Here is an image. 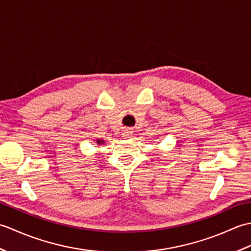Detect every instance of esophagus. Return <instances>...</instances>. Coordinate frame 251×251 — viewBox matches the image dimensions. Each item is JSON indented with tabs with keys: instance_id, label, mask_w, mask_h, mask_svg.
I'll return each instance as SVG.
<instances>
[{
	"instance_id": "obj_1",
	"label": "esophagus",
	"mask_w": 251,
	"mask_h": 251,
	"mask_svg": "<svg viewBox=\"0 0 251 251\" xmlns=\"http://www.w3.org/2000/svg\"><path fill=\"white\" fill-rule=\"evenodd\" d=\"M130 135H131V130L130 129H125L124 132H123V136H124L125 138H128Z\"/></svg>"
}]
</instances>
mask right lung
Instances as JSON below:
<instances>
[{"mask_svg":"<svg viewBox=\"0 0 251 251\" xmlns=\"http://www.w3.org/2000/svg\"><path fill=\"white\" fill-rule=\"evenodd\" d=\"M103 143H104V140H97V145H103Z\"/></svg>","mask_w":251,"mask_h":251,"instance_id":"obj_1","label":"right lung"}]
</instances>
